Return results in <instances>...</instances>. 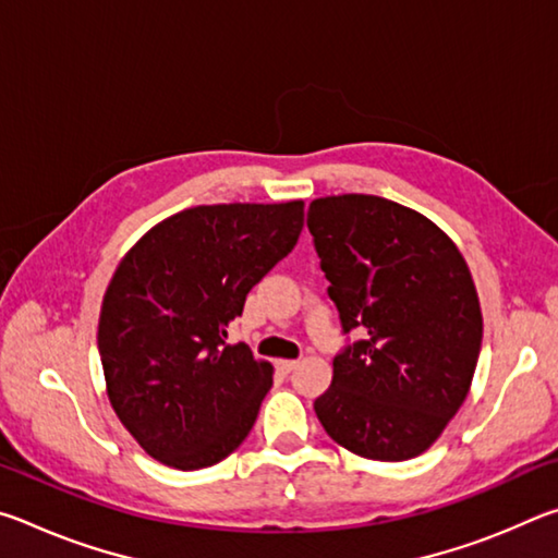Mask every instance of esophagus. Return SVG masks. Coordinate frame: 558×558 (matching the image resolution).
<instances>
[{
	"instance_id": "34e87169",
	"label": "esophagus",
	"mask_w": 558,
	"mask_h": 558,
	"mask_svg": "<svg viewBox=\"0 0 558 558\" xmlns=\"http://www.w3.org/2000/svg\"><path fill=\"white\" fill-rule=\"evenodd\" d=\"M295 366H298V362H292V359H280V362H278V369L282 374H290L292 369H295Z\"/></svg>"
}]
</instances>
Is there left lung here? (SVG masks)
Here are the masks:
<instances>
[{
    "instance_id": "obj_1",
    "label": "left lung",
    "mask_w": 558,
    "mask_h": 558,
    "mask_svg": "<svg viewBox=\"0 0 558 558\" xmlns=\"http://www.w3.org/2000/svg\"><path fill=\"white\" fill-rule=\"evenodd\" d=\"M307 229L344 335L362 332L335 356L317 418L354 456H421L465 401L483 344L468 263L426 216L372 194L315 199Z\"/></svg>"
}]
</instances>
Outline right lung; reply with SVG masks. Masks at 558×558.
I'll use <instances>...</instances> for the list:
<instances>
[{"label": "right lung", "instance_id": "obj_1", "mask_svg": "<svg viewBox=\"0 0 558 558\" xmlns=\"http://www.w3.org/2000/svg\"><path fill=\"white\" fill-rule=\"evenodd\" d=\"M305 204H214L153 226L120 260L100 307L108 399L147 456L177 470L241 446L272 366L226 344L245 295L295 248Z\"/></svg>", "mask_w": 558, "mask_h": 558}]
</instances>
